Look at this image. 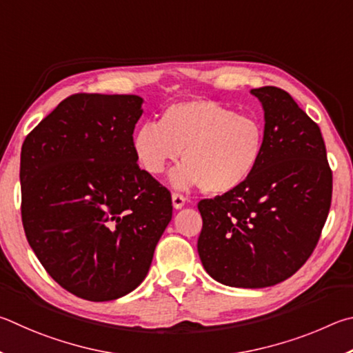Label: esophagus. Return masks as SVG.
Listing matches in <instances>:
<instances>
[{
	"label": "esophagus",
	"mask_w": 353,
	"mask_h": 353,
	"mask_svg": "<svg viewBox=\"0 0 353 353\" xmlns=\"http://www.w3.org/2000/svg\"><path fill=\"white\" fill-rule=\"evenodd\" d=\"M172 203H173V208L175 209H181L184 206V203H186V196L180 192H173L172 194Z\"/></svg>",
	"instance_id": "esophagus-1"
}]
</instances>
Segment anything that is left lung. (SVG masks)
<instances>
[{
  "instance_id": "obj_1",
  "label": "left lung",
  "mask_w": 353,
  "mask_h": 353,
  "mask_svg": "<svg viewBox=\"0 0 353 353\" xmlns=\"http://www.w3.org/2000/svg\"><path fill=\"white\" fill-rule=\"evenodd\" d=\"M133 94L77 92L21 147V220L43 268L66 292L114 301L145 279L172 219L170 192L141 170Z\"/></svg>"
}]
</instances>
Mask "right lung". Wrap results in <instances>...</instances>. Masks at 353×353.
<instances>
[{
  "label": "right lung",
  "instance_id": "add662e5",
  "mask_svg": "<svg viewBox=\"0 0 353 353\" xmlns=\"http://www.w3.org/2000/svg\"><path fill=\"white\" fill-rule=\"evenodd\" d=\"M265 130L242 183L199 203V254L209 276L230 287L262 288L293 276L319 242L332 203V170L316 122L287 91H251Z\"/></svg>",
  "mask_w": 353,
  "mask_h": 353
}]
</instances>
